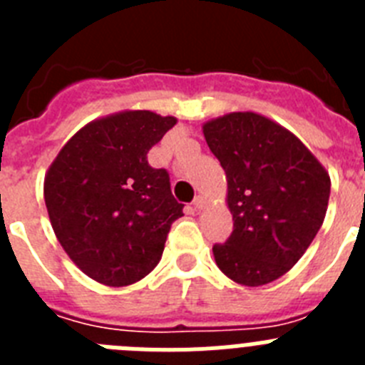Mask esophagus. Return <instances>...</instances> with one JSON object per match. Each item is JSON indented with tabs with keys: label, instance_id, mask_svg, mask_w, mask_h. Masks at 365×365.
<instances>
[{
	"label": "esophagus",
	"instance_id": "34e87169",
	"mask_svg": "<svg viewBox=\"0 0 365 365\" xmlns=\"http://www.w3.org/2000/svg\"><path fill=\"white\" fill-rule=\"evenodd\" d=\"M206 205H208V201H206L205 195H197V197H195V201H193V206H195V210H202V208H205Z\"/></svg>",
	"mask_w": 365,
	"mask_h": 365
}]
</instances>
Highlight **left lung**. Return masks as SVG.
Instances as JSON below:
<instances>
[{"mask_svg": "<svg viewBox=\"0 0 365 365\" xmlns=\"http://www.w3.org/2000/svg\"><path fill=\"white\" fill-rule=\"evenodd\" d=\"M227 173L234 232L214 245L232 282L261 287L298 263L320 230L331 179L294 133L254 111L228 113L202 125Z\"/></svg>", "mask_w": 365, "mask_h": 365, "instance_id": "obj_1", "label": "left lung"}]
</instances>
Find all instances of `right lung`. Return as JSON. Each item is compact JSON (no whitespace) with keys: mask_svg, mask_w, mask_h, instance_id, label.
Masks as SVG:
<instances>
[{"mask_svg":"<svg viewBox=\"0 0 365 365\" xmlns=\"http://www.w3.org/2000/svg\"><path fill=\"white\" fill-rule=\"evenodd\" d=\"M175 117L128 109L78 130L45 173L43 197L58 241L73 263L108 287L143 279L163 256L185 205L148 151Z\"/></svg>","mask_w":365,"mask_h":365,"instance_id":"add662e5","label":"right lung"}]
</instances>
